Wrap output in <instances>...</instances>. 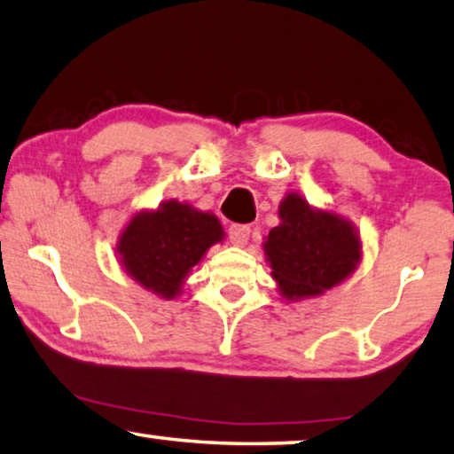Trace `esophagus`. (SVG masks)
I'll use <instances>...</instances> for the list:
<instances>
[{
    "label": "esophagus",
    "instance_id": "34e87169",
    "mask_svg": "<svg viewBox=\"0 0 454 454\" xmlns=\"http://www.w3.org/2000/svg\"><path fill=\"white\" fill-rule=\"evenodd\" d=\"M249 233H252V229L247 225H231L229 227V239H231L233 246H246L247 239H249Z\"/></svg>",
    "mask_w": 454,
    "mask_h": 454
}]
</instances>
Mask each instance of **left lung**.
Segmentation results:
<instances>
[{
	"label": "left lung",
	"instance_id": "8db88e82",
	"mask_svg": "<svg viewBox=\"0 0 454 454\" xmlns=\"http://www.w3.org/2000/svg\"><path fill=\"white\" fill-rule=\"evenodd\" d=\"M278 216L280 225L268 233L264 254L286 299L315 297L356 270L363 246L344 216L317 211L297 192L285 196Z\"/></svg>",
	"mask_w": 454,
	"mask_h": 454
}]
</instances>
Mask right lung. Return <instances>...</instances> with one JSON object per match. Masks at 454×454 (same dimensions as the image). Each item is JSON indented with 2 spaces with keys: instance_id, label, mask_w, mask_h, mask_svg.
I'll list each match as a JSON object with an SVG mask.
<instances>
[{
  "instance_id": "1",
  "label": "right lung",
  "mask_w": 454,
  "mask_h": 454,
  "mask_svg": "<svg viewBox=\"0 0 454 454\" xmlns=\"http://www.w3.org/2000/svg\"><path fill=\"white\" fill-rule=\"evenodd\" d=\"M225 233L211 213L168 200L137 213L118 238L116 252L130 278L161 299L182 293L184 278Z\"/></svg>"
}]
</instances>
